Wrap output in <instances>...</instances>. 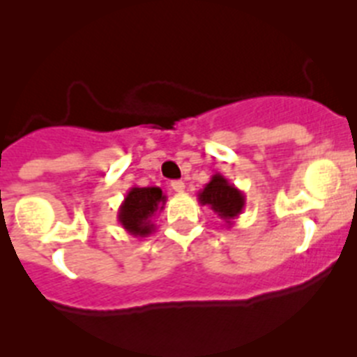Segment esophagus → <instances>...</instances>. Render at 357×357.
Returning a JSON list of instances; mask_svg holds the SVG:
<instances>
[{
    "label": "esophagus",
    "mask_w": 357,
    "mask_h": 357,
    "mask_svg": "<svg viewBox=\"0 0 357 357\" xmlns=\"http://www.w3.org/2000/svg\"><path fill=\"white\" fill-rule=\"evenodd\" d=\"M172 189L173 191H176V193H182L185 189V184L182 181H173L172 182Z\"/></svg>",
    "instance_id": "esophagus-1"
}]
</instances>
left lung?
Here are the masks:
<instances>
[{"mask_svg":"<svg viewBox=\"0 0 357 357\" xmlns=\"http://www.w3.org/2000/svg\"><path fill=\"white\" fill-rule=\"evenodd\" d=\"M198 202L202 206L213 209V213L220 220H223L227 229H230L236 218L245 209L247 200H245L243 191H239L234 184H230L222 173H216V175L211 176L206 188L198 193Z\"/></svg>","mask_w":357,"mask_h":357,"instance_id":"1","label":"left lung"}]
</instances>
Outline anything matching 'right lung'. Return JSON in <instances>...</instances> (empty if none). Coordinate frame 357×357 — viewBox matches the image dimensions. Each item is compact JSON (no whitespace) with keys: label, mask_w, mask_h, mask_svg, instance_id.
Listing matches in <instances>:
<instances>
[{"label":"right lung","mask_w":357,"mask_h":357,"mask_svg":"<svg viewBox=\"0 0 357 357\" xmlns=\"http://www.w3.org/2000/svg\"><path fill=\"white\" fill-rule=\"evenodd\" d=\"M166 195L160 188L134 185L118 209V222L135 238H146L155 230L153 216L164 209Z\"/></svg>","instance_id":"right-lung-1"}]
</instances>
